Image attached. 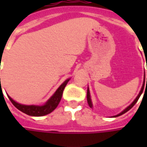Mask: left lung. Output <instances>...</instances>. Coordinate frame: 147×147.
I'll list each match as a JSON object with an SVG mask.
<instances>
[{
	"mask_svg": "<svg viewBox=\"0 0 147 147\" xmlns=\"http://www.w3.org/2000/svg\"><path fill=\"white\" fill-rule=\"evenodd\" d=\"M147 65V64H146ZM147 68V67H146ZM146 85V86H147V78H146V84L145 83V74H144V81H143V83H142V88H141V90L139 91V94H138V96L136 97V98L132 102V103L131 104V105H129L127 107L126 109H124L121 113H120L119 114H117V115H116V116H113V117H119V116H120V115H123V113H127V111L130 110L132 108L134 105H136V103L137 102H138V100H139V97L141 96V94H142V91H143V88H144V86ZM86 97H87V102H88V105H89V106L90 107V108H93V104H92V101H91V98H90V90H89V87L87 88V93H86Z\"/></svg>",
	"mask_w": 147,
	"mask_h": 147,
	"instance_id": "obj_1",
	"label": "left lung"
}]
</instances>
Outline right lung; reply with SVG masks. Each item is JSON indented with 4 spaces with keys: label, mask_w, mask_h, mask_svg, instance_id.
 <instances>
[{
    "label": "right lung",
    "mask_w": 147,
    "mask_h": 147,
    "mask_svg": "<svg viewBox=\"0 0 147 147\" xmlns=\"http://www.w3.org/2000/svg\"><path fill=\"white\" fill-rule=\"evenodd\" d=\"M69 80H70V79H67V80H65L64 83L58 87V89L51 96V98L42 105H23V104L18 103L16 101H14L9 95H8V97L15 107L17 108L21 112H23V113L27 114L29 116H32V117H42V116H45V115L50 113L57 107V105H59V103L61 102V98H62L64 87L66 86Z\"/></svg>",
    "instance_id": "obj_1"
}]
</instances>
